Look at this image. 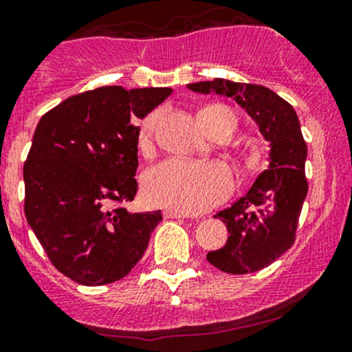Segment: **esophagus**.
Listing matches in <instances>:
<instances>
[{
    "instance_id": "34e87169",
    "label": "esophagus",
    "mask_w": 352,
    "mask_h": 352,
    "mask_svg": "<svg viewBox=\"0 0 352 352\" xmlns=\"http://www.w3.org/2000/svg\"><path fill=\"white\" fill-rule=\"evenodd\" d=\"M166 218H190V214L184 213V211H176V210H166L164 211Z\"/></svg>"
}]
</instances>
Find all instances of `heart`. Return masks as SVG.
Wrapping results in <instances>:
<instances>
[{
  "label": "heart",
  "mask_w": 352,
  "mask_h": 352,
  "mask_svg": "<svg viewBox=\"0 0 352 352\" xmlns=\"http://www.w3.org/2000/svg\"><path fill=\"white\" fill-rule=\"evenodd\" d=\"M160 112H153L141 126V144H147ZM232 112L223 105H210L198 112V119H217ZM235 119V117H233ZM203 126V124H201ZM206 131V124L203 126ZM144 196L157 206L179 210L184 213H199L220 203L232 191L233 181L228 169L218 162H186L168 160L153 166L144 176Z\"/></svg>",
  "instance_id": "obj_1"
}]
</instances>
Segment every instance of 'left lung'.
Segmentation results:
<instances>
[{"label": "left lung", "mask_w": 352, "mask_h": 352, "mask_svg": "<svg viewBox=\"0 0 352 352\" xmlns=\"http://www.w3.org/2000/svg\"><path fill=\"white\" fill-rule=\"evenodd\" d=\"M198 94L230 97L250 116L270 146L268 166L247 195L214 218L226 225L225 247L206 260L226 274H252L274 263L296 241L298 214L307 196V144L292 105L263 85L214 80L188 84Z\"/></svg>", "instance_id": "left-lung-1"}]
</instances>
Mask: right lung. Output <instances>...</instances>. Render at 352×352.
<instances>
[{"instance_id":"obj_1","label":"right lung","mask_w":352,"mask_h":352,"mask_svg":"<svg viewBox=\"0 0 352 352\" xmlns=\"http://www.w3.org/2000/svg\"><path fill=\"white\" fill-rule=\"evenodd\" d=\"M169 87H99L40 119L23 166L26 221L56 270L82 285L126 277L144 255L161 211L111 203L138 192L139 127Z\"/></svg>"}]
</instances>
